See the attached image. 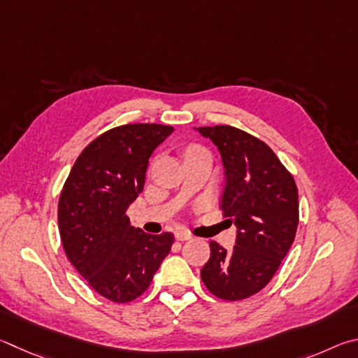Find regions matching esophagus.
I'll return each mask as SVG.
<instances>
[{
    "instance_id": "esophagus-1",
    "label": "esophagus",
    "mask_w": 358,
    "mask_h": 358,
    "mask_svg": "<svg viewBox=\"0 0 358 358\" xmlns=\"http://www.w3.org/2000/svg\"><path fill=\"white\" fill-rule=\"evenodd\" d=\"M174 236H176V239H178V241H189V239H192V234L189 233V231H185V229L176 231Z\"/></svg>"
}]
</instances>
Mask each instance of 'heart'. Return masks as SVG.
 I'll list each match as a JSON object with an SVG mask.
<instances>
[{"mask_svg":"<svg viewBox=\"0 0 358 358\" xmlns=\"http://www.w3.org/2000/svg\"><path fill=\"white\" fill-rule=\"evenodd\" d=\"M193 149H195V148H193Z\"/></svg>","mask_w":358,"mask_h":358,"instance_id":"1","label":"heart"}]
</instances>
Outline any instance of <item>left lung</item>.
<instances>
[{
	"mask_svg": "<svg viewBox=\"0 0 358 358\" xmlns=\"http://www.w3.org/2000/svg\"><path fill=\"white\" fill-rule=\"evenodd\" d=\"M195 130L222 155L227 176L222 209L237 228L229 252L210 242L201 280L223 300L247 299L272 280L289 252L299 224L297 187L273 150L247 131L231 125Z\"/></svg>",
	"mask_w": 358,
	"mask_h": 358,
	"instance_id": "obj_1",
	"label": "left lung"
}]
</instances>
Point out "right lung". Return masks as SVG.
<instances>
[{"mask_svg":"<svg viewBox=\"0 0 358 358\" xmlns=\"http://www.w3.org/2000/svg\"><path fill=\"white\" fill-rule=\"evenodd\" d=\"M173 130L127 124L105 131L78 155L61 192L58 224L67 258L111 302L140 297L174 242L171 233L131 227L125 215L144 189L149 157Z\"/></svg>","mask_w":358,"mask_h":358,"instance_id":"1","label":"right lung"}]
</instances>
